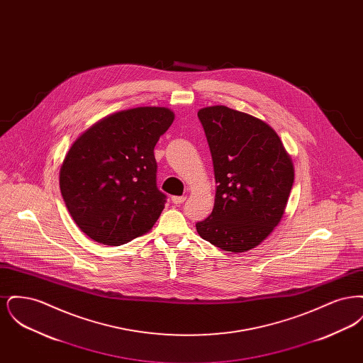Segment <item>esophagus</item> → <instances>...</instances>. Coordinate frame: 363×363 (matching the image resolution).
<instances>
[{"label": "esophagus", "mask_w": 363, "mask_h": 363, "mask_svg": "<svg viewBox=\"0 0 363 363\" xmlns=\"http://www.w3.org/2000/svg\"><path fill=\"white\" fill-rule=\"evenodd\" d=\"M185 200H186V196H173V197H172V201H173L175 206L182 204Z\"/></svg>", "instance_id": "1"}]
</instances>
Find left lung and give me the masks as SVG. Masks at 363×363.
<instances>
[{
	"label": "left lung",
	"instance_id": "obj_1",
	"mask_svg": "<svg viewBox=\"0 0 363 363\" xmlns=\"http://www.w3.org/2000/svg\"><path fill=\"white\" fill-rule=\"evenodd\" d=\"M218 184L200 237L225 252L241 253L279 225L293 188L294 166L277 132L264 121L225 106L199 113Z\"/></svg>",
	"mask_w": 363,
	"mask_h": 363
}]
</instances>
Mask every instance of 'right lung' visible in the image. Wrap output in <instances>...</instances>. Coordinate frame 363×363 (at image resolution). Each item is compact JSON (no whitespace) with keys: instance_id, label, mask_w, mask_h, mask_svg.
<instances>
[{"instance_id":"right-lung-1","label":"right lung","mask_w":363,"mask_h":363,"mask_svg":"<svg viewBox=\"0 0 363 363\" xmlns=\"http://www.w3.org/2000/svg\"><path fill=\"white\" fill-rule=\"evenodd\" d=\"M174 113L138 107L108 116L70 147L60 189L70 216L91 240L120 246L159 219L166 194L156 186L154 148Z\"/></svg>"}]
</instances>
